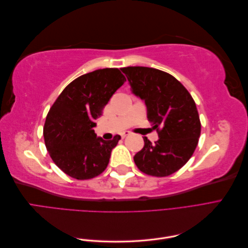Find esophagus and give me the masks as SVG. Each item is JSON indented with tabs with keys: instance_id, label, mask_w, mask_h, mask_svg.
<instances>
[{
	"instance_id": "esophagus-1",
	"label": "esophagus",
	"mask_w": 248,
	"mask_h": 248,
	"mask_svg": "<svg viewBox=\"0 0 248 248\" xmlns=\"http://www.w3.org/2000/svg\"><path fill=\"white\" fill-rule=\"evenodd\" d=\"M129 134H130V131H124V132L121 133V137H122V139H124V138H126L127 136H129Z\"/></svg>"
}]
</instances>
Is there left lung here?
<instances>
[{"instance_id": "obj_1", "label": "left lung", "mask_w": 248, "mask_h": 248, "mask_svg": "<svg viewBox=\"0 0 248 248\" xmlns=\"http://www.w3.org/2000/svg\"><path fill=\"white\" fill-rule=\"evenodd\" d=\"M121 70L131 92L145 101L148 120L159 138L152 144L144 137L145 146L134 155V162L150 176L174 174L198 146L201 122L196 102L181 82L167 72L140 66Z\"/></svg>"}]
</instances>
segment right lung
Masks as SVG:
<instances>
[{"label":"right lung","instance_id":"add662e5","mask_svg":"<svg viewBox=\"0 0 248 248\" xmlns=\"http://www.w3.org/2000/svg\"><path fill=\"white\" fill-rule=\"evenodd\" d=\"M125 81L118 68L89 72L71 81L52 104L44 124V141L52 161L65 174L87 180L107 169L111 150L121 137L104 140L93 127Z\"/></svg>","mask_w":248,"mask_h":248}]
</instances>
